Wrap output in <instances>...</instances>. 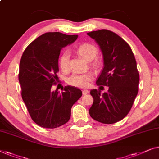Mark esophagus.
<instances>
[{
	"mask_svg": "<svg viewBox=\"0 0 159 159\" xmlns=\"http://www.w3.org/2000/svg\"><path fill=\"white\" fill-rule=\"evenodd\" d=\"M89 92V91L87 90V89H84V90L82 91V93H83V94H84V95L87 94V93H88Z\"/></svg>",
	"mask_w": 159,
	"mask_h": 159,
	"instance_id": "obj_1",
	"label": "esophagus"
}]
</instances>
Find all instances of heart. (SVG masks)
<instances>
[{
  "label": "heart",
  "mask_w": 159,
  "mask_h": 159,
  "mask_svg": "<svg viewBox=\"0 0 159 159\" xmlns=\"http://www.w3.org/2000/svg\"><path fill=\"white\" fill-rule=\"evenodd\" d=\"M78 52L84 60L91 61L94 59L97 55V48L91 43H84L78 48ZM70 64V52L68 50H65L62 52L59 58V65L62 70L67 71L69 69ZM93 79V74L91 72L80 73H73L68 78L67 81L71 86L84 88L87 87Z\"/></svg>",
  "instance_id": "b5f03b06"
}]
</instances>
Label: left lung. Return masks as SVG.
Returning a JSON list of instances; mask_svg holds the SVG:
<instances>
[{"label": "left lung", "instance_id": "8db88e82", "mask_svg": "<svg viewBox=\"0 0 159 159\" xmlns=\"http://www.w3.org/2000/svg\"><path fill=\"white\" fill-rule=\"evenodd\" d=\"M87 34L102 52L104 67L96 83L108 87L103 94L97 89L91 91L93 102L89 114L96 121L115 123L126 117L138 94L140 78L135 58L129 44L111 31L101 30Z\"/></svg>", "mask_w": 159, "mask_h": 159}]
</instances>
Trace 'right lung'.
<instances>
[{"label": "right lung", "mask_w": 159, "mask_h": 159, "mask_svg": "<svg viewBox=\"0 0 159 159\" xmlns=\"http://www.w3.org/2000/svg\"><path fill=\"white\" fill-rule=\"evenodd\" d=\"M77 38L78 35L47 32L29 44L22 55L19 73L22 99L33 121L44 128L68 122L73 105L82 96L75 86H65L61 93L51 89L58 79L60 51Z\"/></svg>", "instance_id": "add662e5"}]
</instances>
